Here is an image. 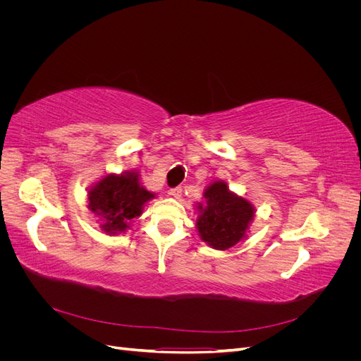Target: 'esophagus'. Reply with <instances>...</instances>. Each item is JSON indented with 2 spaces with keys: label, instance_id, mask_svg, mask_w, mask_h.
Returning <instances> with one entry per match:
<instances>
[{
  "label": "esophagus",
  "instance_id": "34e87169",
  "mask_svg": "<svg viewBox=\"0 0 361 361\" xmlns=\"http://www.w3.org/2000/svg\"><path fill=\"white\" fill-rule=\"evenodd\" d=\"M169 194L171 195V197H174V199H180V195H182V188H179V187H176V188H171V190L169 191Z\"/></svg>",
  "mask_w": 361,
  "mask_h": 361
}]
</instances>
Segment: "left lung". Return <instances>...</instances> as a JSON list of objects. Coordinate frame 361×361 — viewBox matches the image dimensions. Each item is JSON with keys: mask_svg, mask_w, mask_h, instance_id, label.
<instances>
[{"mask_svg": "<svg viewBox=\"0 0 361 361\" xmlns=\"http://www.w3.org/2000/svg\"><path fill=\"white\" fill-rule=\"evenodd\" d=\"M204 203H197V227L200 239L215 250H227L247 236L256 209L251 202L228 190L224 180L206 187Z\"/></svg>", "mask_w": 361, "mask_h": 361, "instance_id": "8db88e82", "label": "left lung"}]
</instances>
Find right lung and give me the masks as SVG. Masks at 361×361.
I'll use <instances>...</instances> for the list:
<instances>
[{
    "label": "right lung",
    "mask_w": 361,
    "mask_h": 361,
    "mask_svg": "<svg viewBox=\"0 0 361 361\" xmlns=\"http://www.w3.org/2000/svg\"><path fill=\"white\" fill-rule=\"evenodd\" d=\"M152 199H155V194L141 185L140 174L134 170L108 173L87 192L89 209L99 218L102 231L113 236L125 233L130 221L141 215Z\"/></svg>",
    "instance_id": "obj_1"
}]
</instances>
